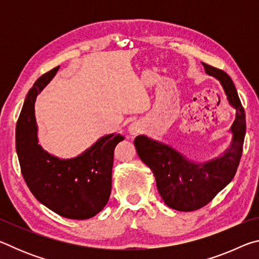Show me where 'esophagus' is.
<instances>
[{
  "label": "esophagus",
  "mask_w": 259,
  "mask_h": 259,
  "mask_svg": "<svg viewBox=\"0 0 259 259\" xmlns=\"http://www.w3.org/2000/svg\"><path fill=\"white\" fill-rule=\"evenodd\" d=\"M143 129H144V124H143V122H140L139 120L133 121L128 126V131L131 136L138 135L139 133H142Z\"/></svg>",
  "instance_id": "1"
}]
</instances>
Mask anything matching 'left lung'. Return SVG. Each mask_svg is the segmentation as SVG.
Wrapping results in <instances>:
<instances>
[{
	"instance_id": "1",
	"label": "left lung",
	"mask_w": 259,
	"mask_h": 259,
	"mask_svg": "<svg viewBox=\"0 0 259 259\" xmlns=\"http://www.w3.org/2000/svg\"><path fill=\"white\" fill-rule=\"evenodd\" d=\"M204 71L221 83L229 104L235 109L230 146L219 156L198 162L160 140L139 135L136 151L152 170L162 200L178 211H193L208 204L233 179L238 170L245 136V114L232 78L225 72L203 64Z\"/></svg>"
}]
</instances>
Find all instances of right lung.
<instances>
[{"label": "right lung", "mask_w": 259, "mask_h": 259, "mask_svg": "<svg viewBox=\"0 0 259 259\" xmlns=\"http://www.w3.org/2000/svg\"><path fill=\"white\" fill-rule=\"evenodd\" d=\"M59 66L38 77L30 88L16 126V150L30 192L60 216L88 219L102 211L112 190L114 148L124 136L109 134L71 159L50 154L38 144L35 102Z\"/></svg>", "instance_id": "add662e5"}]
</instances>
